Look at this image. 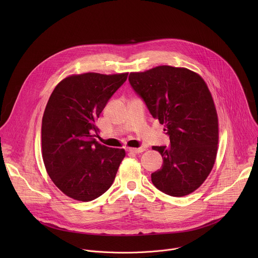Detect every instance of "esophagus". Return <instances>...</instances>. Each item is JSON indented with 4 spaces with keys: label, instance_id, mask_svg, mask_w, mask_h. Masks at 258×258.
<instances>
[{
    "label": "esophagus",
    "instance_id": "1",
    "mask_svg": "<svg viewBox=\"0 0 258 258\" xmlns=\"http://www.w3.org/2000/svg\"><path fill=\"white\" fill-rule=\"evenodd\" d=\"M145 149L144 148H142V147H141V148H127V151L130 152V153H142L143 151H144Z\"/></svg>",
    "mask_w": 258,
    "mask_h": 258
}]
</instances>
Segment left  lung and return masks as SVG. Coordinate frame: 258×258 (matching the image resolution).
<instances>
[{
	"instance_id": "left-lung-1",
	"label": "left lung",
	"mask_w": 258,
	"mask_h": 258,
	"mask_svg": "<svg viewBox=\"0 0 258 258\" xmlns=\"http://www.w3.org/2000/svg\"><path fill=\"white\" fill-rule=\"evenodd\" d=\"M128 80L170 139L168 146L152 148L163 159L151 174L153 185L174 197L193 193L209 175L217 154L218 117L206 83L188 68L168 65L131 72Z\"/></svg>"
}]
</instances>
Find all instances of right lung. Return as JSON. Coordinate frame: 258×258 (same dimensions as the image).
Masks as SVG:
<instances>
[{"mask_svg":"<svg viewBox=\"0 0 258 258\" xmlns=\"http://www.w3.org/2000/svg\"><path fill=\"white\" fill-rule=\"evenodd\" d=\"M127 75H71L50 96L42 121L43 160L56 187L72 199L88 202L104 194L125 157L124 149L93 137L104 107Z\"/></svg>","mask_w":258,"mask_h":258,"instance_id":"add662e5","label":"right lung"}]
</instances>
